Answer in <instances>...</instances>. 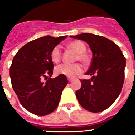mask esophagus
<instances>
[{"instance_id":"obj_1","label":"esophagus","mask_w":135,"mask_h":135,"mask_svg":"<svg viewBox=\"0 0 135 135\" xmlns=\"http://www.w3.org/2000/svg\"><path fill=\"white\" fill-rule=\"evenodd\" d=\"M68 80L69 82H72L73 81V78H68Z\"/></svg>"}]
</instances>
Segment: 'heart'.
Segmentation results:
<instances>
[{
    "mask_svg": "<svg viewBox=\"0 0 135 135\" xmlns=\"http://www.w3.org/2000/svg\"><path fill=\"white\" fill-rule=\"evenodd\" d=\"M67 47L76 53L75 61H80L84 65H88L90 62V57L86 53V47L84 42L80 40H74L67 45ZM62 57V51L59 46H55L51 52V58L53 63L57 64L61 61ZM83 68L80 64H63L58 65L55 68V72L58 75L72 78L76 75L82 73Z\"/></svg>",
    "mask_w": 135,
    "mask_h": 135,
    "instance_id": "1",
    "label": "heart"
}]
</instances>
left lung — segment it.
<instances>
[{
  "label": "left lung",
  "instance_id": "left-lung-1",
  "mask_svg": "<svg viewBox=\"0 0 135 135\" xmlns=\"http://www.w3.org/2000/svg\"><path fill=\"white\" fill-rule=\"evenodd\" d=\"M71 38L86 42L93 53L90 66L86 75L90 80H80L82 86L76 92L78 102L93 113L110 107L122 91L124 81L125 57L119 46L101 36L83 33Z\"/></svg>",
  "mask_w": 135,
  "mask_h": 135
}]
</instances>
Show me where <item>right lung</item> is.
<instances>
[{"instance_id":"1","label":"right lung","mask_w":135,"mask_h":135,"mask_svg":"<svg viewBox=\"0 0 135 135\" xmlns=\"http://www.w3.org/2000/svg\"><path fill=\"white\" fill-rule=\"evenodd\" d=\"M66 37L46 36L32 40L19 50L12 61V87L21 105L35 115H46L54 112L68 84L64 75L51 78L54 65L51 52Z\"/></svg>"}]
</instances>
